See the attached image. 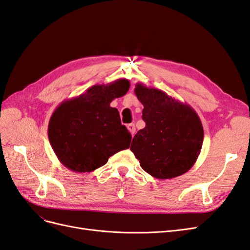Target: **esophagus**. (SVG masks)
I'll list each match as a JSON object with an SVG mask.
<instances>
[{
	"label": "esophagus",
	"instance_id": "obj_1",
	"mask_svg": "<svg viewBox=\"0 0 250 250\" xmlns=\"http://www.w3.org/2000/svg\"><path fill=\"white\" fill-rule=\"evenodd\" d=\"M127 129L130 131L131 134H134V132H135V126H134V124H128L127 125Z\"/></svg>",
	"mask_w": 250,
	"mask_h": 250
}]
</instances>
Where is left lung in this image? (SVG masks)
I'll return each mask as SVG.
<instances>
[{
	"label": "left lung",
	"mask_w": 250,
	"mask_h": 250,
	"mask_svg": "<svg viewBox=\"0 0 250 250\" xmlns=\"http://www.w3.org/2000/svg\"><path fill=\"white\" fill-rule=\"evenodd\" d=\"M144 105L146 126L134 135L130 150L151 176L170 179L183 175L197 161L203 142V127L190 105L157 88L137 83L134 88Z\"/></svg>",
	"instance_id": "8db88e82"
}]
</instances>
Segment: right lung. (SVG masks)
Here are the masks:
<instances>
[{"mask_svg":"<svg viewBox=\"0 0 250 250\" xmlns=\"http://www.w3.org/2000/svg\"><path fill=\"white\" fill-rule=\"evenodd\" d=\"M130 87L129 80L93 85L58 105L48 127L51 146L65 168L92 172L121 150L129 148L131 134L121 124L117 108L110 106Z\"/></svg>","mask_w":250,"mask_h":250,"instance_id":"obj_1","label":"right lung"}]
</instances>
